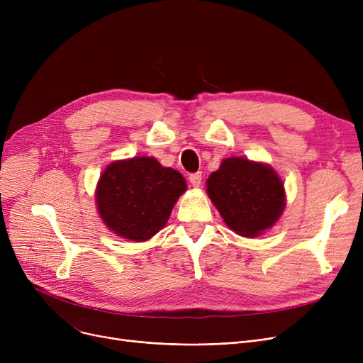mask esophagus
<instances>
[{
	"instance_id": "esophagus-1",
	"label": "esophagus",
	"mask_w": 363,
	"mask_h": 363,
	"mask_svg": "<svg viewBox=\"0 0 363 363\" xmlns=\"http://www.w3.org/2000/svg\"><path fill=\"white\" fill-rule=\"evenodd\" d=\"M201 172H196V174H191V175H189V184H191L193 186H200V184H201Z\"/></svg>"
}]
</instances>
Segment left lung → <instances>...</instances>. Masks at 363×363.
Masks as SVG:
<instances>
[{"label": "left lung", "mask_w": 363, "mask_h": 363, "mask_svg": "<svg viewBox=\"0 0 363 363\" xmlns=\"http://www.w3.org/2000/svg\"><path fill=\"white\" fill-rule=\"evenodd\" d=\"M207 194L225 223L242 237H257L281 218L284 184L264 163L244 157L223 159L207 179Z\"/></svg>", "instance_id": "left-lung-1"}]
</instances>
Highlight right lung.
I'll list each match as a JSON object with an SVG mask.
<instances>
[{"label":"right lung","instance_id":"right-lung-1","mask_svg":"<svg viewBox=\"0 0 363 363\" xmlns=\"http://www.w3.org/2000/svg\"><path fill=\"white\" fill-rule=\"evenodd\" d=\"M185 191L178 170L163 167L155 157H132L106 167L95 201L110 231L130 241H147L166 225Z\"/></svg>","mask_w":363,"mask_h":363}]
</instances>
